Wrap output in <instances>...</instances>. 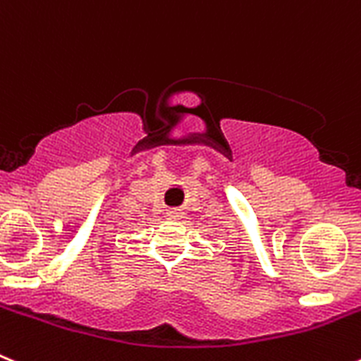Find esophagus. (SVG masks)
<instances>
[{"label":"esophagus","mask_w":361,"mask_h":361,"mask_svg":"<svg viewBox=\"0 0 361 361\" xmlns=\"http://www.w3.org/2000/svg\"><path fill=\"white\" fill-rule=\"evenodd\" d=\"M166 219L168 220H180L184 219V212H180V209L173 208V209H166Z\"/></svg>","instance_id":"obj_1"}]
</instances>
